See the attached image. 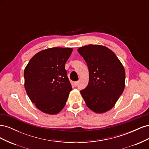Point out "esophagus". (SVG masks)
Listing matches in <instances>:
<instances>
[{
	"instance_id": "obj_1",
	"label": "esophagus",
	"mask_w": 149,
	"mask_h": 149,
	"mask_svg": "<svg viewBox=\"0 0 149 149\" xmlns=\"http://www.w3.org/2000/svg\"><path fill=\"white\" fill-rule=\"evenodd\" d=\"M73 84H74V86H77L78 84V81H75V82H74V83H73Z\"/></svg>"
}]
</instances>
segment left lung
<instances>
[{"label":"left lung","instance_id":"1","mask_svg":"<svg viewBox=\"0 0 149 149\" xmlns=\"http://www.w3.org/2000/svg\"><path fill=\"white\" fill-rule=\"evenodd\" d=\"M78 52L86 62L89 83L80 91L86 104L96 113L111 109L125 88L124 68L115 53L106 47L89 45Z\"/></svg>","mask_w":149,"mask_h":149}]
</instances>
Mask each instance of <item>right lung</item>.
<instances>
[{
    "label": "right lung",
    "mask_w": 149,
    "mask_h": 149,
    "mask_svg": "<svg viewBox=\"0 0 149 149\" xmlns=\"http://www.w3.org/2000/svg\"><path fill=\"white\" fill-rule=\"evenodd\" d=\"M71 48L54 47L37 53L24 70L25 88L30 100L44 113L56 114L65 107L71 91L65 63Z\"/></svg>",
    "instance_id": "obj_1"
}]
</instances>
